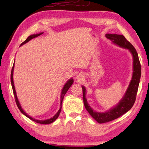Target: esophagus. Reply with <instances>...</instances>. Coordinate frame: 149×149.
Here are the masks:
<instances>
[{"label":"esophagus","mask_w":149,"mask_h":149,"mask_svg":"<svg viewBox=\"0 0 149 149\" xmlns=\"http://www.w3.org/2000/svg\"><path fill=\"white\" fill-rule=\"evenodd\" d=\"M83 78H84V76H83V75L81 74H79L77 75L76 79L77 80H81Z\"/></svg>","instance_id":"34e87169"}]
</instances>
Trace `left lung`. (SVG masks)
Returning a JSON list of instances; mask_svg holds the SVG:
<instances>
[{
  "mask_svg": "<svg viewBox=\"0 0 149 149\" xmlns=\"http://www.w3.org/2000/svg\"><path fill=\"white\" fill-rule=\"evenodd\" d=\"M106 37L107 39L112 41L113 43L130 50L131 54H132L133 60V75L129 87H128L122 99H121L116 107L112 108L105 112H98L92 109L91 107L88 104L87 99L85 97L86 89H85L84 86H82L85 107L90 115L99 123L108 122L116 119L121 116L124 114L125 113L132 108L136 99V96H137L139 84L141 75V64L139 59L138 54L134 47L122 35L106 34Z\"/></svg>",
  "mask_w": 149,
  "mask_h": 149,
  "instance_id": "8db88e82",
  "label": "left lung"
}]
</instances>
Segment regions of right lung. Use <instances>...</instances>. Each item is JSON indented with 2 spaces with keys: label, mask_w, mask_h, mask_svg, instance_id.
I'll return each instance as SVG.
<instances>
[{
  "label": "right lung",
  "mask_w": 149,
  "mask_h": 149,
  "mask_svg": "<svg viewBox=\"0 0 149 149\" xmlns=\"http://www.w3.org/2000/svg\"><path fill=\"white\" fill-rule=\"evenodd\" d=\"M43 33H40L38 34H33V35H31L27 37V39L26 41H24L20 45V46H22V45H23L24 44H26V42H27L28 41H29L30 40L35 38V37L39 36V35H42ZM14 63L13 64V67H12V71H11V75H10V79H11V84H12V90H13V93H14V98H15V100H16V104L17 106V107H18L19 110H20V112H21L22 114H24L26 116V117H27L28 118H29L30 120H31L33 121H34V122L38 123H41V124H49V123H51L53 122H54L55 120H56L58 117L60 115V111H61V108H62V100L64 99V95H65V93H67L68 90L69 89V88L72 86V85L73 84V83H74V79L71 78V79H70L68 81L65 83V84L64 85V87H63L62 91L61 92V97H60V108L59 110L58 111V112L56 113V114H55L53 117L52 118H50V119H47V120H35L34 118H31V116H29V115H27L26 112H24V110L22 109V107H21V105H20L19 102L18 101V99H17V95H16V90H15V87H14V81H13V72H14Z\"/></svg>",
  "instance_id": "1"
}]
</instances>
